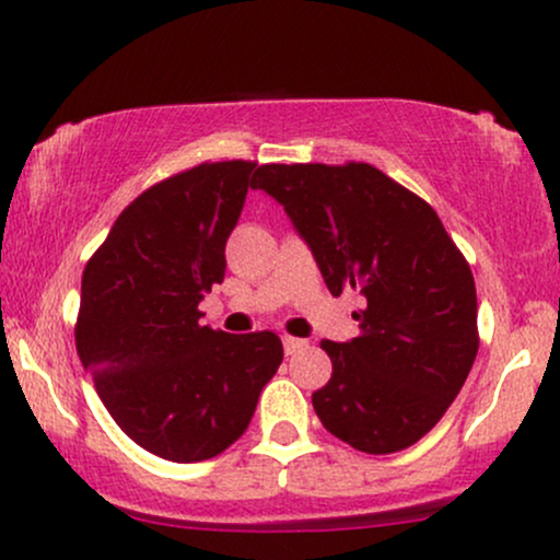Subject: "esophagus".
<instances>
[{
	"mask_svg": "<svg viewBox=\"0 0 560 560\" xmlns=\"http://www.w3.org/2000/svg\"><path fill=\"white\" fill-rule=\"evenodd\" d=\"M281 342H284L287 355H294V352L305 347V339H298V337H284V339H281Z\"/></svg>",
	"mask_w": 560,
	"mask_h": 560,
	"instance_id": "1",
	"label": "esophagus"
}]
</instances>
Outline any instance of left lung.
I'll use <instances>...</instances> for the list:
<instances>
[{"mask_svg":"<svg viewBox=\"0 0 560 560\" xmlns=\"http://www.w3.org/2000/svg\"><path fill=\"white\" fill-rule=\"evenodd\" d=\"M334 298L355 289L361 337L320 347L313 408L334 436L384 455L419 442L458 397L479 350L477 287L436 213L369 163L260 165Z\"/></svg>","mask_w":560,"mask_h":560,"instance_id":"1","label":"left lung"}]
</instances>
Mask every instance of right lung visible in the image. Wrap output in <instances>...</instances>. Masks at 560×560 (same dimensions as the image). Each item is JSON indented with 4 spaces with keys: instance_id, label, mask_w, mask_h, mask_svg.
Masks as SVG:
<instances>
[{
    "instance_id": "1",
    "label": "right lung",
    "mask_w": 560,
    "mask_h": 560,
    "mask_svg": "<svg viewBox=\"0 0 560 560\" xmlns=\"http://www.w3.org/2000/svg\"><path fill=\"white\" fill-rule=\"evenodd\" d=\"M255 163H202L139 195L86 262L75 350L124 432L173 464L236 442L284 358L273 331L199 326Z\"/></svg>"
}]
</instances>
